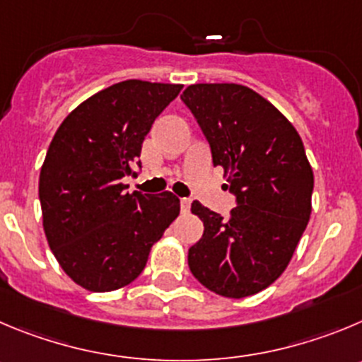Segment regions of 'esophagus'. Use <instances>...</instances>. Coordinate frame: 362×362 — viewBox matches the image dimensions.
I'll use <instances>...</instances> for the list:
<instances>
[{
  "mask_svg": "<svg viewBox=\"0 0 362 362\" xmlns=\"http://www.w3.org/2000/svg\"><path fill=\"white\" fill-rule=\"evenodd\" d=\"M180 211L184 212V214H185V212L191 211V200H189V198H182V200H180Z\"/></svg>",
  "mask_w": 362,
  "mask_h": 362,
  "instance_id": "34e87169",
  "label": "esophagus"
}]
</instances>
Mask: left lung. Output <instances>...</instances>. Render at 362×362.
I'll list each match as a JSON object with an SVG mask.
<instances>
[{"label":"left lung","mask_w":362,"mask_h":362,"mask_svg":"<svg viewBox=\"0 0 362 362\" xmlns=\"http://www.w3.org/2000/svg\"><path fill=\"white\" fill-rule=\"evenodd\" d=\"M180 100L235 197L228 219L192 202L204 235L189 248V269L216 295H255L288 268L309 223L314 177L303 143L269 101L245 86L194 83Z\"/></svg>","instance_id":"obj_1"}]
</instances>
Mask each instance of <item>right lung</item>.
<instances>
[{"label": "right lung", "mask_w": 362, "mask_h": 362, "mask_svg": "<svg viewBox=\"0 0 362 362\" xmlns=\"http://www.w3.org/2000/svg\"><path fill=\"white\" fill-rule=\"evenodd\" d=\"M182 86L124 80L80 103L57 130L39 177L46 239L64 272L94 293L119 289L180 212L171 192H127L141 148Z\"/></svg>", "instance_id": "right-lung-1"}]
</instances>
